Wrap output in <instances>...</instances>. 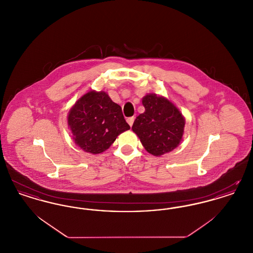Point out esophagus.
Listing matches in <instances>:
<instances>
[{"instance_id":"34e87169","label":"esophagus","mask_w":253,"mask_h":253,"mask_svg":"<svg viewBox=\"0 0 253 253\" xmlns=\"http://www.w3.org/2000/svg\"><path fill=\"white\" fill-rule=\"evenodd\" d=\"M133 121H134V118H133V117H131V118H128V119H127V122H128V124H129L130 126H132Z\"/></svg>"}]
</instances>
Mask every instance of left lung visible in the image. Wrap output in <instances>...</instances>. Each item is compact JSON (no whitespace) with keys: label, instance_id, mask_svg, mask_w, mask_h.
Returning <instances> with one entry per match:
<instances>
[{"label":"left lung","instance_id":"8db88e82","mask_svg":"<svg viewBox=\"0 0 253 253\" xmlns=\"http://www.w3.org/2000/svg\"><path fill=\"white\" fill-rule=\"evenodd\" d=\"M145 112L136 117L132 130L145 150L161 157L180 144L184 133L185 118L165 96L147 94L142 98Z\"/></svg>","mask_w":253,"mask_h":253}]
</instances>
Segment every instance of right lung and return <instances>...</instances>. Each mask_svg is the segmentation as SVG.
<instances>
[{"instance_id":"right-lung-1","label":"right lung","mask_w":253,"mask_h":253,"mask_svg":"<svg viewBox=\"0 0 253 253\" xmlns=\"http://www.w3.org/2000/svg\"><path fill=\"white\" fill-rule=\"evenodd\" d=\"M67 123L75 143L93 155L106 151L118 135L130 129L121 106L106 92L95 90L76 101L68 113Z\"/></svg>"}]
</instances>
